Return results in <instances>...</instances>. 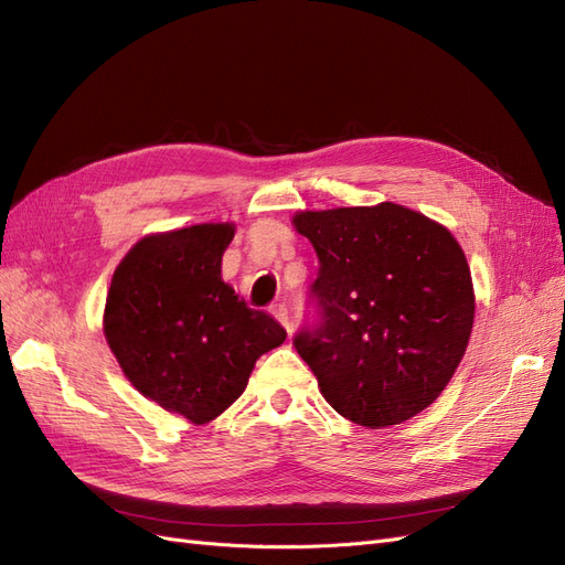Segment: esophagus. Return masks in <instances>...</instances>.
<instances>
[{"instance_id": "obj_1", "label": "esophagus", "mask_w": 565, "mask_h": 565, "mask_svg": "<svg viewBox=\"0 0 565 565\" xmlns=\"http://www.w3.org/2000/svg\"><path fill=\"white\" fill-rule=\"evenodd\" d=\"M273 316H276V320L289 332V328H292V322H289L287 306H285V303H276V306H273Z\"/></svg>"}]
</instances>
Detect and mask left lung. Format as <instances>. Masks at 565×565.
<instances>
[{"mask_svg": "<svg viewBox=\"0 0 565 565\" xmlns=\"http://www.w3.org/2000/svg\"><path fill=\"white\" fill-rule=\"evenodd\" d=\"M318 254L322 322L295 347L322 398L367 429L429 407L465 358L473 328L467 256L438 221L396 202L297 212Z\"/></svg>", "mask_w": 565, "mask_h": 565, "instance_id": "8db88e82", "label": "left lung"}]
</instances>
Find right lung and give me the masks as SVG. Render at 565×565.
Wrapping results in <instances>:
<instances>
[{
	"label": "right lung",
	"mask_w": 565,
	"mask_h": 565,
	"mask_svg": "<svg viewBox=\"0 0 565 565\" xmlns=\"http://www.w3.org/2000/svg\"><path fill=\"white\" fill-rule=\"evenodd\" d=\"M235 224L141 237L113 273L104 334L131 386L200 426L245 391L256 358L287 332L221 280Z\"/></svg>",
	"instance_id": "right-lung-1"
}]
</instances>
